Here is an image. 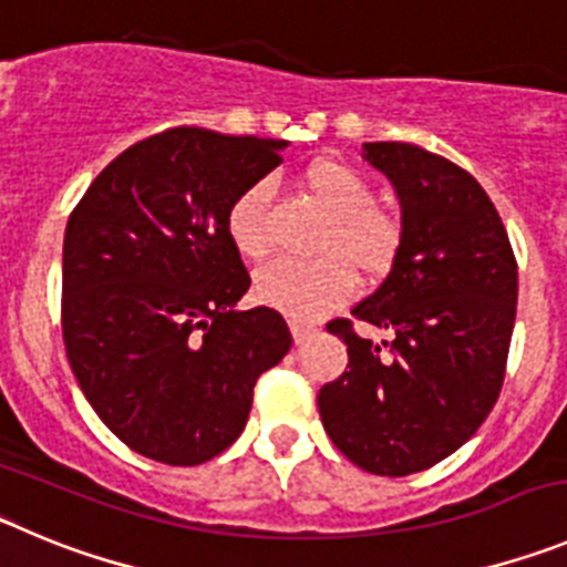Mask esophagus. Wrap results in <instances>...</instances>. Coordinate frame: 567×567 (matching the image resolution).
<instances>
[{"mask_svg":"<svg viewBox=\"0 0 567 567\" xmlns=\"http://www.w3.org/2000/svg\"><path fill=\"white\" fill-rule=\"evenodd\" d=\"M315 326H306V323H298V320H292V337L295 342H306L309 337H315Z\"/></svg>","mask_w":567,"mask_h":567,"instance_id":"34e87169","label":"esophagus"}]
</instances>
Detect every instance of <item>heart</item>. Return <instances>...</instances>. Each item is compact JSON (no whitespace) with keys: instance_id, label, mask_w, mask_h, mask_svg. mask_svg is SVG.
Here are the masks:
<instances>
[{"instance_id":"obj_1","label":"heart","mask_w":567,"mask_h":567,"mask_svg":"<svg viewBox=\"0 0 567 567\" xmlns=\"http://www.w3.org/2000/svg\"><path fill=\"white\" fill-rule=\"evenodd\" d=\"M306 194L329 213L320 258H278L256 275V295L295 320H315L340 306L357 287V269L368 278L388 272L402 244V225L373 205L365 176L342 159H315L300 174ZM227 236L238 256L261 261L269 252L267 188L249 185L227 210ZM358 267L354 268L353 264Z\"/></svg>"}]
</instances>
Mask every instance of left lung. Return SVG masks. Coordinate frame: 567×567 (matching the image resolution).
Returning a JSON list of instances; mask_svg holds the SVG:
<instances>
[{
  "label": "left lung",
  "instance_id": "8db88e82",
  "mask_svg": "<svg viewBox=\"0 0 567 567\" xmlns=\"http://www.w3.org/2000/svg\"><path fill=\"white\" fill-rule=\"evenodd\" d=\"M362 159L396 190L402 244L388 278L351 315L391 340L331 320L348 371L320 388L318 408L348 461L402 477L453 455L495 408L517 264L495 205L464 168L410 143H365Z\"/></svg>",
  "mask_w": 567,
  "mask_h": 567
}]
</instances>
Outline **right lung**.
I'll use <instances>...</instances> for the list:
<instances>
[{"mask_svg": "<svg viewBox=\"0 0 567 567\" xmlns=\"http://www.w3.org/2000/svg\"><path fill=\"white\" fill-rule=\"evenodd\" d=\"M287 140L168 128L114 157L64 233V346L86 402L123 444L196 466L241 435L258 377L292 348L249 289L227 210Z\"/></svg>", "mask_w": 567, "mask_h": 567, "instance_id": "obj_1", "label": "right lung"}]
</instances>
